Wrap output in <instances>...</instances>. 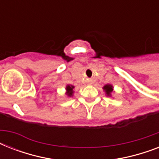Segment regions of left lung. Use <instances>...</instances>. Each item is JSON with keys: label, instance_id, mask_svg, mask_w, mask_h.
<instances>
[{"label": "left lung", "instance_id": "1", "mask_svg": "<svg viewBox=\"0 0 159 159\" xmlns=\"http://www.w3.org/2000/svg\"><path fill=\"white\" fill-rule=\"evenodd\" d=\"M113 86L111 84H106L105 85L104 87H102V89H103V91H104L105 92H106V95L107 96V97H111V96H112V92H114L113 91Z\"/></svg>", "mask_w": 159, "mask_h": 159}]
</instances>
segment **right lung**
<instances>
[{"instance_id":"right-lung-1","label":"right lung","mask_w":159,"mask_h":159,"mask_svg":"<svg viewBox=\"0 0 159 159\" xmlns=\"http://www.w3.org/2000/svg\"><path fill=\"white\" fill-rule=\"evenodd\" d=\"M74 86H72V85H67L66 87H65V95H66V97L70 98V97H73V95H74Z\"/></svg>"}]
</instances>
